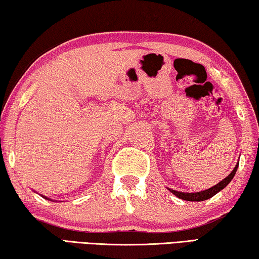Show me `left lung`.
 <instances>
[{
    "label": "left lung",
    "instance_id": "1",
    "mask_svg": "<svg viewBox=\"0 0 259 259\" xmlns=\"http://www.w3.org/2000/svg\"><path fill=\"white\" fill-rule=\"evenodd\" d=\"M238 166H239V161L238 163L235 164L234 169L232 170L231 174L227 176L226 178L223 179L222 182H219L217 185H214L212 187L208 188V190H204V191H201V192H195V193H187V192H178V191H175L171 190V188H168V190L172 193L174 195H176L177 198L182 199V200H185V201H196V202H200V201H204V200H208L210 198H212L213 195H216L218 192H221L223 188H225L229 184L231 183L232 179H233L234 175L236 172V170H238Z\"/></svg>",
    "mask_w": 259,
    "mask_h": 259
}]
</instances>
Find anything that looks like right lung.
<instances>
[{
  "instance_id": "add662e5",
  "label": "right lung",
  "mask_w": 259,
  "mask_h": 259,
  "mask_svg": "<svg viewBox=\"0 0 259 259\" xmlns=\"http://www.w3.org/2000/svg\"><path fill=\"white\" fill-rule=\"evenodd\" d=\"M42 196H43V195H42ZM43 198H45V199H47V200H50L49 198H47V196H43ZM51 201H52V200H51Z\"/></svg>"
}]
</instances>
